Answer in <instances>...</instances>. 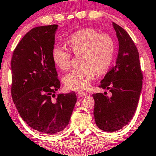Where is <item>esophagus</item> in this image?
I'll return each mask as SVG.
<instances>
[{
	"label": "esophagus",
	"instance_id": "obj_1",
	"mask_svg": "<svg viewBox=\"0 0 156 156\" xmlns=\"http://www.w3.org/2000/svg\"><path fill=\"white\" fill-rule=\"evenodd\" d=\"M77 94H78V95L80 96V97H83V96H86L87 95L86 93L84 92V91H81V90L78 91Z\"/></svg>",
	"mask_w": 156,
	"mask_h": 156
}]
</instances>
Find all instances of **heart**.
<instances>
[{
  "label": "heart",
  "instance_id": "obj_1",
  "mask_svg": "<svg viewBox=\"0 0 156 156\" xmlns=\"http://www.w3.org/2000/svg\"><path fill=\"white\" fill-rule=\"evenodd\" d=\"M67 42L75 55H80L79 62L81 66L64 76V84L70 90H85L94 80L97 72L102 73L110 67L114 53V43L110 35L99 34L91 28L77 31ZM51 58L62 71L71 67V52L62 47H53Z\"/></svg>",
  "mask_w": 156,
  "mask_h": 156
}]
</instances>
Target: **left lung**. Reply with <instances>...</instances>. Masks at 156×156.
<instances>
[{"label":"left lung","instance_id":"obj_1","mask_svg":"<svg viewBox=\"0 0 156 156\" xmlns=\"http://www.w3.org/2000/svg\"><path fill=\"white\" fill-rule=\"evenodd\" d=\"M119 41L116 65L106 73L99 87L109 90L111 96L93 94L94 114L97 127L115 132L130 122L137 108L142 87L143 75L136 45L125 29L113 23Z\"/></svg>","mask_w":156,"mask_h":156}]
</instances>
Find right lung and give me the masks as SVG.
<instances>
[{"label": "right lung", "mask_w": 156, "mask_h": 156, "mask_svg": "<svg viewBox=\"0 0 156 156\" xmlns=\"http://www.w3.org/2000/svg\"><path fill=\"white\" fill-rule=\"evenodd\" d=\"M57 25L38 26L25 34L11 61L12 97L29 127L55 134L69 125L76 101L74 92L57 94L60 87L51 58Z\"/></svg>", "instance_id": "obj_1"}]
</instances>
